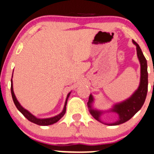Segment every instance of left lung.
Listing matches in <instances>:
<instances>
[{"label":"left lung","mask_w":154,"mask_h":154,"mask_svg":"<svg viewBox=\"0 0 154 154\" xmlns=\"http://www.w3.org/2000/svg\"><path fill=\"white\" fill-rule=\"evenodd\" d=\"M133 43L137 46V53L138 58H139L140 62V66H141V77H140V83L138 89L134 92L129 99L126 100L125 102L118 104L115 105L112 111H115L119 115V119L114 124H110L109 125L112 126H116V125H120L121 124L126 122L131 119L133 116L136 114L138 111L141 109L144 104L145 100L147 96V92H148V70H147V60L142 52L141 49L137 43L133 40ZM93 96L90 95L89 96L88 102V105L89 110L91 116H93L97 121H102L99 119L100 117L101 112L99 111L93 109L91 107V103L93 102Z\"/></svg>","instance_id":"obj_1"}]
</instances>
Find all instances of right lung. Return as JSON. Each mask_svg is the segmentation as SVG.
I'll use <instances>...</instances> for the list:
<instances>
[{
  "mask_svg": "<svg viewBox=\"0 0 154 154\" xmlns=\"http://www.w3.org/2000/svg\"><path fill=\"white\" fill-rule=\"evenodd\" d=\"M11 96H12V99H13V101H14L15 106H16L18 110H19L20 112H21L22 114H23V116H24L28 120V121H30V122L33 123V124H36L37 125H39V126H48V125H51V124H55V123H56L57 121H58L59 120H60V118H61L64 116V114H65V112H66V109L67 99H68L69 96V95H70V93H69V94H68V96H67L66 100L65 105H64L63 112H62L61 113H60V114L58 115V116H55V117L50 118H45V119H39V118H37L35 117L34 116H33L31 113H30L28 110H26V109H24V108L20 105V103L18 102L17 100L16 96H15L14 94V91H13L12 79H11Z\"/></svg>",
  "mask_w": 154,
  "mask_h": 154,
  "instance_id": "right-lung-1",
  "label": "right lung"
}]
</instances>
